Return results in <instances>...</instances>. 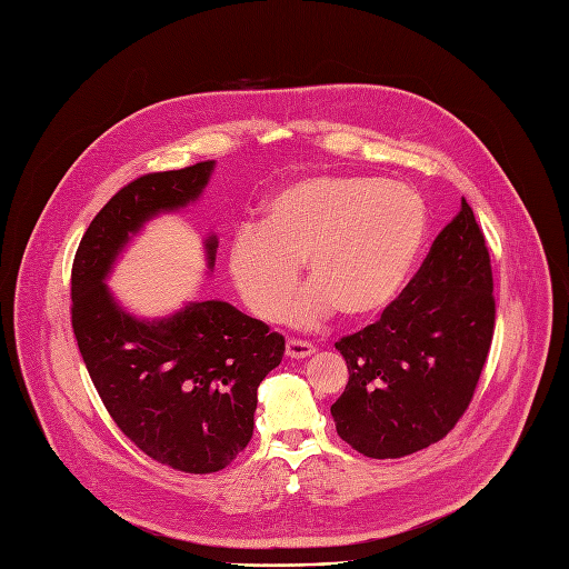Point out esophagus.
<instances>
[{
  "mask_svg": "<svg viewBox=\"0 0 569 569\" xmlns=\"http://www.w3.org/2000/svg\"><path fill=\"white\" fill-rule=\"evenodd\" d=\"M315 353H317V348L310 341H300V339L287 341V358H291V360H305Z\"/></svg>",
  "mask_w": 569,
  "mask_h": 569,
  "instance_id": "esophagus-1",
  "label": "esophagus"
}]
</instances>
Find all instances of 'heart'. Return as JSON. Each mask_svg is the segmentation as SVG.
<instances>
[{"mask_svg": "<svg viewBox=\"0 0 569 569\" xmlns=\"http://www.w3.org/2000/svg\"><path fill=\"white\" fill-rule=\"evenodd\" d=\"M428 237V207L401 182L317 174L280 189L259 226H241L228 248L230 278L248 310L278 321L308 267L312 284L289 312L310 328L337 310L365 321L401 296Z\"/></svg>", "mask_w": 569, "mask_h": 569, "instance_id": "b5f03b06", "label": "heart"}]
</instances>
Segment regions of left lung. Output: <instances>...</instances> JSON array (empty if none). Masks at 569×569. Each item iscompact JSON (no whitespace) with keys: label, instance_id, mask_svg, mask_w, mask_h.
<instances>
[{"label":"left lung","instance_id":"obj_1","mask_svg":"<svg viewBox=\"0 0 569 569\" xmlns=\"http://www.w3.org/2000/svg\"><path fill=\"white\" fill-rule=\"evenodd\" d=\"M495 332L492 267L462 198L417 278L380 321L335 343L348 385L330 408L337 435L367 458H403L465 415Z\"/></svg>","mask_w":569,"mask_h":569}]
</instances>
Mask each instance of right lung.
<instances>
[{"label":"right lung","instance_id":"right-lung-1","mask_svg":"<svg viewBox=\"0 0 569 569\" xmlns=\"http://www.w3.org/2000/svg\"><path fill=\"white\" fill-rule=\"evenodd\" d=\"M213 168L200 161L150 172L120 189L72 264V330L104 408L143 453L189 473L223 469L246 449L257 387L282 362L284 337L226 300H191L141 319L107 280L146 223L200 200ZM202 243L209 276L218 239L211 232Z\"/></svg>","mask_w":569,"mask_h":569}]
</instances>
